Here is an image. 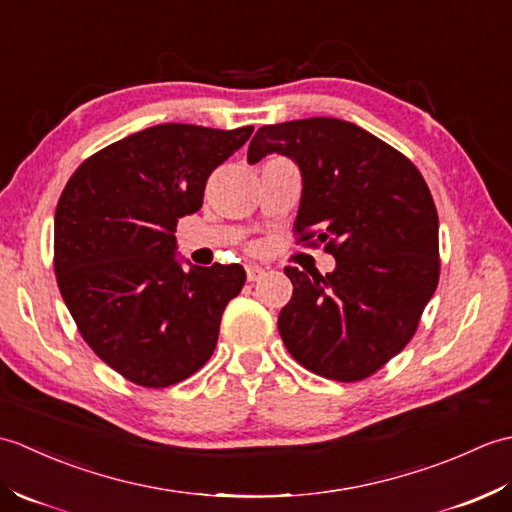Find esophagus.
Returning <instances> with one entry per match:
<instances>
[{
	"label": "esophagus",
	"instance_id": "esophagus-1",
	"mask_svg": "<svg viewBox=\"0 0 512 512\" xmlns=\"http://www.w3.org/2000/svg\"><path fill=\"white\" fill-rule=\"evenodd\" d=\"M264 273H266V268L259 266V264H248V266H246V277H248V281H257Z\"/></svg>",
	"mask_w": 512,
	"mask_h": 512
}]
</instances>
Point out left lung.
Wrapping results in <instances>:
<instances>
[{
    "label": "left lung",
    "instance_id": "obj_1",
    "mask_svg": "<svg viewBox=\"0 0 512 512\" xmlns=\"http://www.w3.org/2000/svg\"><path fill=\"white\" fill-rule=\"evenodd\" d=\"M281 154L299 165L297 242L336 259L328 275L286 266L292 299L277 328L299 365L354 383L378 372L416 334L440 279L438 211L416 165L339 118L257 129L248 162Z\"/></svg>",
    "mask_w": 512,
    "mask_h": 512
}]
</instances>
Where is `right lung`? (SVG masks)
I'll list each match as a JSON object with an SVG mask.
<instances>
[{"mask_svg": "<svg viewBox=\"0 0 512 512\" xmlns=\"http://www.w3.org/2000/svg\"><path fill=\"white\" fill-rule=\"evenodd\" d=\"M253 134L165 123L96 151L54 213V275L94 354L132 383L176 385L209 361L239 264L184 270L176 226L200 211L206 180Z\"/></svg>", "mask_w": 512, "mask_h": 512, "instance_id": "add662e5", "label": "right lung"}]
</instances>
